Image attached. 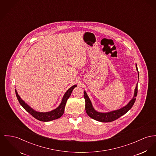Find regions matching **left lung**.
Returning <instances> with one entry per match:
<instances>
[{"instance_id":"left-lung-1","label":"left lung","mask_w":156,"mask_h":156,"mask_svg":"<svg viewBox=\"0 0 156 156\" xmlns=\"http://www.w3.org/2000/svg\"><path fill=\"white\" fill-rule=\"evenodd\" d=\"M136 69L138 72V77L139 79V73L137 68V66L136 64ZM137 92H138V83L136 85L135 87V91H134V94L133 98V99L129 102V103L127 104L126 106H124L123 108L113 111L109 112L106 113H102L96 111L93 107V105L92 102L86 94L85 91H84V98L85 99V109L87 114L91 118L94 119V120H96L99 122H109L114 121L115 120L117 119L121 116L125 114L133 106V105L135 103L136 100V96L137 95Z\"/></svg>"}]
</instances>
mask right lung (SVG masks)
Returning a JSON list of instances; mask_svg holds the SVG:
<instances>
[{
  "instance_id": "obj_1",
  "label": "right lung",
  "mask_w": 156,
  "mask_h": 156,
  "mask_svg": "<svg viewBox=\"0 0 156 156\" xmlns=\"http://www.w3.org/2000/svg\"><path fill=\"white\" fill-rule=\"evenodd\" d=\"M76 86H77V85L75 84L73 86H72L70 89H69L67 90V91L64 94L60 105L56 109L52 110L51 111L47 112H37V111L34 110L28 104H26L21 99L20 96H19V94H18V92L16 89H15V93H16L17 99H18L20 104H21V106L25 109V111H27L28 113H30L35 119H37L39 121H43V122H48V121H51L52 120L58 119L62 116V114H64V108H65V106H66V104L67 102V101L70 96L74 88L76 87Z\"/></svg>"
}]
</instances>
